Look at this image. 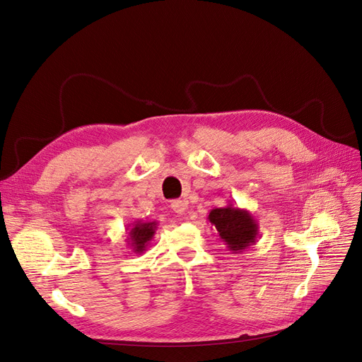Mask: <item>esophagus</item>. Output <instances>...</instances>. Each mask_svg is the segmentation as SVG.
<instances>
[{
    "label": "esophagus",
    "instance_id": "1",
    "mask_svg": "<svg viewBox=\"0 0 362 362\" xmlns=\"http://www.w3.org/2000/svg\"><path fill=\"white\" fill-rule=\"evenodd\" d=\"M170 206H172L173 213H177V214H184V213H185V210H187V202L182 201V199H175V201H172Z\"/></svg>",
    "mask_w": 362,
    "mask_h": 362
}]
</instances>
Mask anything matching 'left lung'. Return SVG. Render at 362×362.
<instances>
[{"label":"left lung","instance_id":"1","mask_svg":"<svg viewBox=\"0 0 362 362\" xmlns=\"http://www.w3.org/2000/svg\"><path fill=\"white\" fill-rule=\"evenodd\" d=\"M206 218L217 229L221 242L233 254H240L250 245H255L258 222L250 211L228 204L222 208H213Z\"/></svg>","mask_w":362,"mask_h":362}]
</instances>
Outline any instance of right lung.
<instances>
[{
  "label": "right lung",
  "mask_w": 362,
  "mask_h": 362,
  "mask_svg": "<svg viewBox=\"0 0 362 362\" xmlns=\"http://www.w3.org/2000/svg\"><path fill=\"white\" fill-rule=\"evenodd\" d=\"M128 237H127V245L131 247V250L137 255H141L148 249L151 240L154 238L158 223L154 222H144V221H136L134 223L128 225Z\"/></svg>",
  "instance_id": "1"
}]
</instances>
